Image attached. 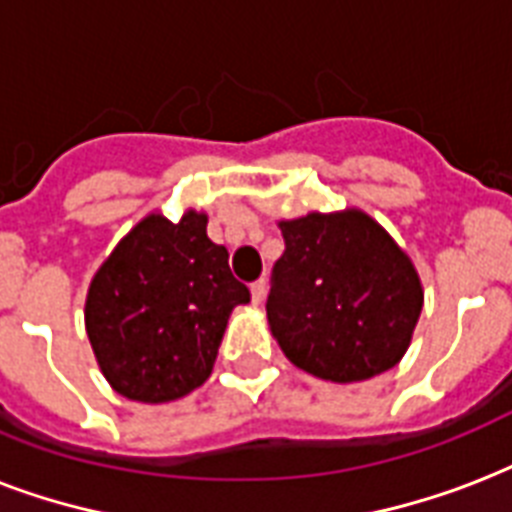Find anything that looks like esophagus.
Wrapping results in <instances>:
<instances>
[{"label":"esophagus","mask_w":512,"mask_h":512,"mask_svg":"<svg viewBox=\"0 0 512 512\" xmlns=\"http://www.w3.org/2000/svg\"><path fill=\"white\" fill-rule=\"evenodd\" d=\"M265 292H268V281H265V279L255 281V284H252V303H255V305L263 303Z\"/></svg>","instance_id":"esophagus-1"}]
</instances>
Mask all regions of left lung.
<instances>
[{
  "mask_svg": "<svg viewBox=\"0 0 512 512\" xmlns=\"http://www.w3.org/2000/svg\"><path fill=\"white\" fill-rule=\"evenodd\" d=\"M279 228L284 255L273 265L265 311L289 361L332 382L393 369L422 311L412 260L358 209L313 212Z\"/></svg>",
  "mask_w": 512,
  "mask_h": 512,
  "instance_id": "obj_1",
  "label": "left lung"
}]
</instances>
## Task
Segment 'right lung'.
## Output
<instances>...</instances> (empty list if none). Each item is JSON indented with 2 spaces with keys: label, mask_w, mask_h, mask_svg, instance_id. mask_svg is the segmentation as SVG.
<instances>
[{
  "label": "right lung",
  "mask_w": 512,
  "mask_h": 512,
  "mask_svg": "<svg viewBox=\"0 0 512 512\" xmlns=\"http://www.w3.org/2000/svg\"><path fill=\"white\" fill-rule=\"evenodd\" d=\"M244 303L249 289L233 279L228 249L209 241L207 215H148L95 273L84 321L111 388L164 404L207 380L228 316Z\"/></svg>",
  "instance_id": "right-lung-1"
}]
</instances>
